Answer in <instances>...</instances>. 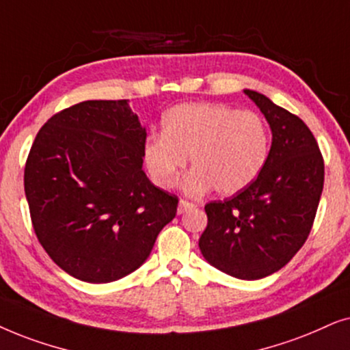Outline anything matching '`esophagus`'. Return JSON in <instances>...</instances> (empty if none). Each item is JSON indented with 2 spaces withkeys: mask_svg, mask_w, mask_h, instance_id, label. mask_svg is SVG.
<instances>
[{
  "mask_svg": "<svg viewBox=\"0 0 350 350\" xmlns=\"http://www.w3.org/2000/svg\"><path fill=\"white\" fill-rule=\"evenodd\" d=\"M193 206H195V204L187 202V200H180L179 204H178V214H184L185 211H187V209L193 208Z\"/></svg>",
  "mask_w": 350,
  "mask_h": 350,
  "instance_id": "34e87169",
  "label": "esophagus"
}]
</instances>
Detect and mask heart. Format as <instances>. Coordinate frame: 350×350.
<instances>
[{"label": "heart", "instance_id": "obj_1", "mask_svg": "<svg viewBox=\"0 0 350 350\" xmlns=\"http://www.w3.org/2000/svg\"><path fill=\"white\" fill-rule=\"evenodd\" d=\"M270 136L265 121L250 110L224 104H180L163 116V133L144 144V163L153 183L170 189L190 163L184 179L190 195L213 187L221 195H235L258 179L267 161Z\"/></svg>", "mask_w": 350, "mask_h": 350}]
</instances>
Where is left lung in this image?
I'll return each instance as SVG.
<instances>
[{
    "label": "left lung",
    "mask_w": 350,
    "mask_h": 350,
    "mask_svg": "<svg viewBox=\"0 0 350 350\" xmlns=\"http://www.w3.org/2000/svg\"><path fill=\"white\" fill-rule=\"evenodd\" d=\"M272 131L267 161L253 184L204 206L203 258L241 280H259L290 262L310 234L323 190L325 165L314 134L299 116L245 90Z\"/></svg>",
    "instance_id": "8db88e82"
}]
</instances>
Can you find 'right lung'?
Segmentation results:
<instances>
[{
	"label": "right lung",
	"mask_w": 350,
	"mask_h": 350,
	"mask_svg": "<svg viewBox=\"0 0 350 350\" xmlns=\"http://www.w3.org/2000/svg\"><path fill=\"white\" fill-rule=\"evenodd\" d=\"M146 128L129 100H85L54 116L27 158L25 197L49 258L68 275L109 283L146 262L178 197L142 170Z\"/></svg>",
	"instance_id": "obj_1"
}]
</instances>
